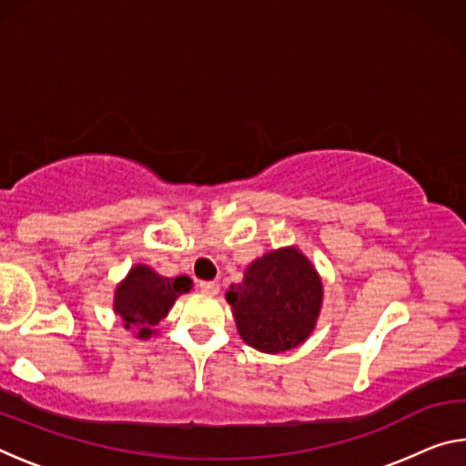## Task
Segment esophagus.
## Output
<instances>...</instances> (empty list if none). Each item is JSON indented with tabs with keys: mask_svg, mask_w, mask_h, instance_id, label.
Returning <instances> with one entry per match:
<instances>
[{
	"mask_svg": "<svg viewBox=\"0 0 466 466\" xmlns=\"http://www.w3.org/2000/svg\"><path fill=\"white\" fill-rule=\"evenodd\" d=\"M199 289L208 296H216L219 291V286L216 281H199Z\"/></svg>",
	"mask_w": 466,
	"mask_h": 466,
	"instance_id": "obj_1",
	"label": "esophagus"
}]
</instances>
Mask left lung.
I'll return each mask as SVG.
<instances>
[{
  "label": "left lung",
  "instance_id": "1",
  "mask_svg": "<svg viewBox=\"0 0 466 466\" xmlns=\"http://www.w3.org/2000/svg\"><path fill=\"white\" fill-rule=\"evenodd\" d=\"M240 337L267 353L294 350L312 333L322 283L302 252H267L244 271V281L226 294Z\"/></svg>",
  "mask_w": 466,
  "mask_h": 466
}]
</instances>
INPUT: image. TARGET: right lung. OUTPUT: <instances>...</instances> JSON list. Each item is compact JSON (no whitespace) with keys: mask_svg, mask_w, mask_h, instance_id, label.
<instances>
[{"mask_svg":"<svg viewBox=\"0 0 466 466\" xmlns=\"http://www.w3.org/2000/svg\"><path fill=\"white\" fill-rule=\"evenodd\" d=\"M191 289L188 278H162L149 267H133L115 294V312L139 339H147L154 327L167 317L170 306L183 291Z\"/></svg>","mask_w":466,"mask_h":466,"instance_id":"1","label":"right lung"}]
</instances>
